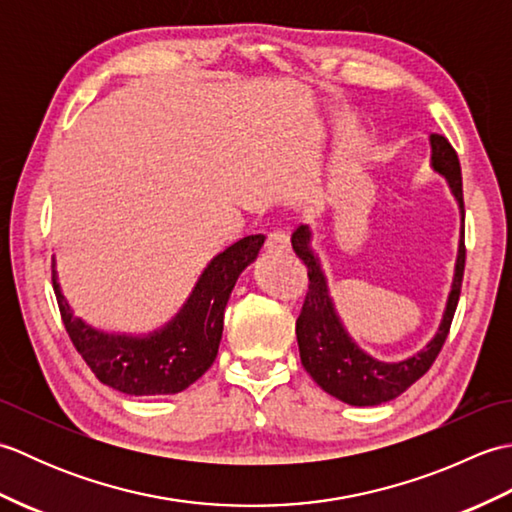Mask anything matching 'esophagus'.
I'll return each mask as SVG.
<instances>
[{"label": "esophagus", "mask_w": 512, "mask_h": 512, "mask_svg": "<svg viewBox=\"0 0 512 512\" xmlns=\"http://www.w3.org/2000/svg\"><path fill=\"white\" fill-rule=\"evenodd\" d=\"M288 246H290V239H288V235L284 231H270L266 235L264 248L268 250V253H277V255L279 253H286Z\"/></svg>", "instance_id": "esophagus-1"}]
</instances>
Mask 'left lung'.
I'll list each match as a JSON object with an SVG mask.
<instances>
[{"label":"left lung","instance_id":"8db88e82","mask_svg":"<svg viewBox=\"0 0 512 512\" xmlns=\"http://www.w3.org/2000/svg\"><path fill=\"white\" fill-rule=\"evenodd\" d=\"M431 167L449 182L453 198L460 204L462 213V235L458 246V259H455V275L449 292L447 308H444L440 328L436 336L422 347L420 352L402 358L396 363L378 361V358L363 352L356 341L347 334L339 314H336L334 301L328 290L319 257L310 246L312 233L306 224H301L292 233V250L303 264L308 266L310 286L303 301L301 314L297 319V343L301 365L314 378L323 391L339 398L354 407H372L380 402L394 400L402 391H407L420 376L429 372L436 361L444 341H447L455 308H458L462 277H464V198H462V171L460 160L451 143L440 134H431Z\"/></svg>","mask_w":512,"mask_h":512}]
</instances>
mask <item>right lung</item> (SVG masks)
Segmentation results:
<instances>
[{
    "label": "right lung",
    "instance_id": "right-lung-1",
    "mask_svg": "<svg viewBox=\"0 0 512 512\" xmlns=\"http://www.w3.org/2000/svg\"><path fill=\"white\" fill-rule=\"evenodd\" d=\"M264 235H248L215 255L187 303L160 330L143 336L96 330L74 317L52 264V286L65 330L103 385L129 396H165L193 385L217 356L224 308L242 270L257 259Z\"/></svg>",
    "mask_w": 512,
    "mask_h": 512
}]
</instances>
